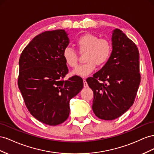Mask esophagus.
<instances>
[{
  "mask_svg": "<svg viewBox=\"0 0 154 154\" xmlns=\"http://www.w3.org/2000/svg\"><path fill=\"white\" fill-rule=\"evenodd\" d=\"M83 85H84V87L85 88H88V83H87L85 79H83Z\"/></svg>",
  "mask_w": 154,
  "mask_h": 154,
  "instance_id": "obj_1",
  "label": "esophagus"
}]
</instances>
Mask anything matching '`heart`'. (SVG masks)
Here are the masks:
<instances>
[{"label":"heart","mask_w":154,"mask_h":154,"mask_svg":"<svg viewBox=\"0 0 154 154\" xmlns=\"http://www.w3.org/2000/svg\"><path fill=\"white\" fill-rule=\"evenodd\" d=\"M78 51L85 53V63L79 66L73 71L76 75L85 77L95 68L96 64L102 66L108 60L112 54V45L108 39L99 38L91 33H86L79 37L75 42ZM63 57L66 64L71 68H75L78 63V57L75 50L72 48H65Z\"/></svg>","instance_id":"obj_1"}]
</instances>
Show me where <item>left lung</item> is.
<instances>
[{
	"instance_id": "8db88e82",
	"label": "left lung",
	"mask_w": 154,
	"mask_h": 154,
	"mask_svg": "<svg viewBox=\"0 0 154 154\" xmlns=\"http://www.w3.org/2000/svg\"><path fill=\"white\" fill-rule=\"evenodd\" d=\"M112 40L108 62L86 79L94 91L92 109L106 121L116 119L132 106L140 81L137 46L119 29L113 30Z\"/></svg>"
}]
</instances>
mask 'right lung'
<instances>
[{"instance_id":"1","label":"right lung","mask_w":154,"mask_h":154,"mask_svg":"<svg viewBox=\"0 0 154 154\" xmlns=\"http://www.w3.org/2000/svg\"><path fill=\"white\" fill-rule=\"evenodd\" d=\"M69 44L64 29L38 34L25 47L19 59L18 86L26 108L38 121L56 126L67 119L69 100L83 88L82 78L68 73L63 51Z\"/></svg>"}]
</instances>
